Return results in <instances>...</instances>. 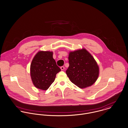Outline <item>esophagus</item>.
Wrapping results in <instances>:
<instances>
[{
	"label": "esophagus",
	"instance_id": "esophagus-1",
	"mask_svg": "<svg viewBox=\"0 0 128 128\" xmlns=\"http://www.w3.org/2000/svg\"><path fill=\"white\" fill-rule=\"evenodd\" d=\"M60 69H61V70H64V69H65V67L64 66H62V67H60Z\"/></svg>",
	"mask_w": 128,
	"mask_h": 128
}]
</instances>
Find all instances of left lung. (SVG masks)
I'll return each mask as SVG.
<instances>
[{
  "instance_id": "left-lung-1",
  "label": "left lung",
  "mask_w": 128,
  "mask_h": 128,
  "mask_svg": "<svg viewBox=\"0 0 128 128\" xmlns=\"http://www.w3.org/2000/svg\"><path fill=\"white\" fill-rule=\"evenodd\" d=\"M69 66L66 73L71 82L80 88L93 85L99 75V67L93 56L83 48L69 54Z\"/></svg>"
}]
</instances>
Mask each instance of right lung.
Wrapping results in <instances>:
<instances>
[{"instance_id": "add662e5", "label": "right lung", "mask_w": 128, "mask_h": 128, "mask_svg": "<svg viewBox=\"0 0 128 128\" xmlns=\"http://www.w3.org/2000/svg\"><path fill=\"white\" fill-rule=\"evenodd\" d=\"M61 71L53 58V52L39 51L30 65V76L34 85L38 89L46 90L54 82L56 75Z\"/></svg>"}]
</instances>
